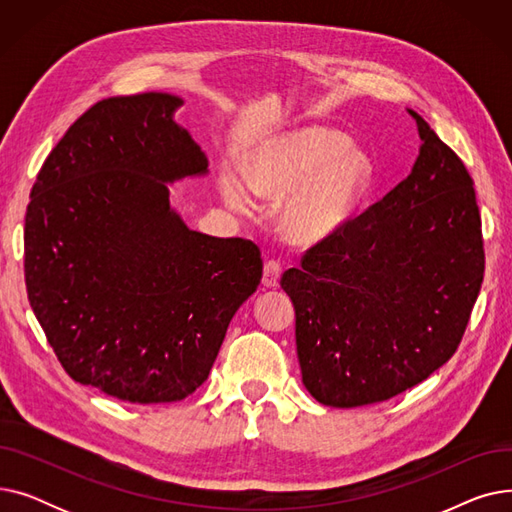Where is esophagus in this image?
<instances>
[{"label":"esophagus","instance_id":"obj_1","mask_svg":"<svg viewBox=\"0 0 512 512\" xmlns=\"http://www.w3.org/2000/svg\"><path fill=\"white\" fill-rule=\"evenodd\" d=\"M280 276H282V267L278 261H267L263 267V280L261 284L265 288H278L280 286Z\"/></svg>","mask_w":512,"mask_h":512}]
</instances>
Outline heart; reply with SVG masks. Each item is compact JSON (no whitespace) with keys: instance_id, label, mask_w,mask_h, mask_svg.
<instances>
[{"instance_id":"obj_1","label":"heart","mask_w":512,"mask_h":512,"mask_svg":"<svg viewBox=\"0 0 512 512\" xmlns=\"http://www.w3.org/2000/svg\"><path fill=\"white\" fill-rule=\"evenodd\" d=\"M371 182V161L344 134L307 126L280 134L251 149L242 178L224 170L222 199L249 211L253 197L280 201L278 226L294 245H317L353 220Z\"/></svg>"}]
</instances>
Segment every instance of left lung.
<instances>
[{
  "mask_svg": "<svg viewBox=\"0 0 512 512\" xmlns=\"http://www.w3.org/2000/svg\"><path fill=\"white\" fill-rule=\"evenodd\" d=\"M411 174L284 272L303 384L326 407L388 400L461 344L483 280L473 180L413 110Z\"/></svg>",
  "mask_w": 512,
  "mask_h": 512,
  "instance_id": "8db88e82",
  "label": "left lung"
}]
</instances>
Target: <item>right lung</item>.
Masks as SVG:
<instances>
[{"instance_id":"right-lung-1","label":"right lung","mask_w":512,"mask_h":512,"mask_svg":"<svg viewBox=\"0 0 512 512\" xmlns=\"http://www.w3.org/2000/svg\"><path fill=\"white\" fill-rule=\"evenodd\" d=\"M170 93L110 97L47 155L24 218L31 307L74 382L157 405L193 394L263 261L245 238L191 230L170 205L209 161Z\"/></svg>"}]
</instances>
